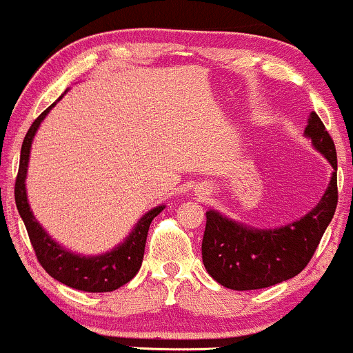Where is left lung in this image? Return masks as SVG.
Returning <instances> with one entry per match:
<instances>
[{"instance_id": "left-lung-1", "label": "left lung", "mask_w": 353, "mask_h": 353, "mask_svg": "<svg viewBox=\"0 0 353 353\" xmlns=\"http://www.w3.org/2000/svg\"><path fill=\"white\" fill-rule=\"evenodd\" d=\"M304 134L335 172L321 201L303 219L277 230H252L216 210L205 212L202 261L210 277L221 285L253 290L281 284L303 272L314 255L339 203L336 150L316 112L311 114Z\"/></svg>"}]
</instances>
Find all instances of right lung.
Listing matches in <instances>:
<instances>
[{
  "label": "right lung",
  "instance_id": "obj_1",
  "mask_svg": "<svg viewBox=\"0 0 353 353\" xmlns=\"http://www.w3.org/2000/svg\"><path fill=\"white\" fill-rule=\"evenodd\" d=\"M56 103L46 108L35 119L30 129H28L27 136H25L23 144H21L20 166H18V175L17 180H14V202H17V209L20 212L21 219H23L25 228H27L35 256H37L39 263L42 265V268L50 277L63 282L64 285L78 290H85V292H112V290L119 289V287L132 281L134 275L139 272L141 263H143L144 246H146L150 224L165 209V205L154 207V209L150 210L137 223V226L130 232L129 238L121 246L112 250L110 253H105V255L90 258L74 255V253H69L68 250L61 248L54 239H50V236L35 221L30 205H28L27 192H25V176H27L32 139H34L43 117L49 114V110Z\"/></svg>",
  "mask_w": 353,
  "mask_h": 353
}]
</instances>
